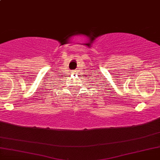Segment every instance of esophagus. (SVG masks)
<instances>
[{
  "label": "esophagus",
  "mask_w": 160,
  "mask_h": 160,
  "mask_svg": "<svg viewBox=\"0 0 160 160\" xmlns=\"http://www.w3.org/2000/svg\"><path fill=\"white\" fill-rule=\"evenodd\" d=\"M72 72V74H75V71H71Z\"/></svg>",
  "instance_id": "34e87169"
}]
</instances>
